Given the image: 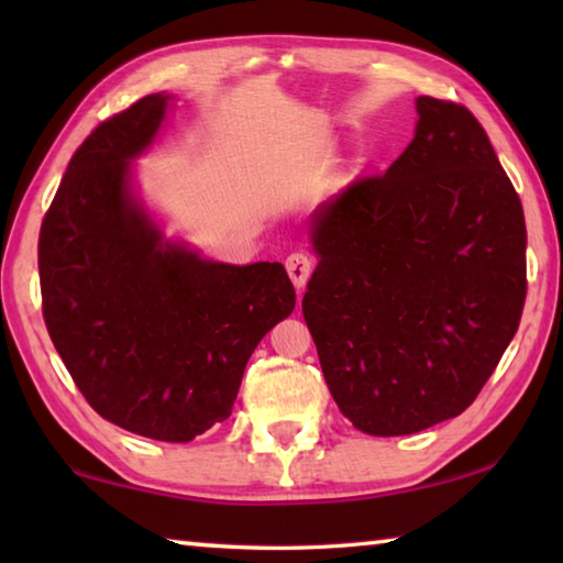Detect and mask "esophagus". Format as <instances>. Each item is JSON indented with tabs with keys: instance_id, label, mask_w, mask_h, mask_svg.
Here are the masks:
<instances>
[{
	"instance_id": "1",
	"label": "esophagus",
	"mask_w": 563,
	"mask_h": 563,
	"mask_svg": "<svg viewBox=\"0 0 563 563\" xmlns=\"http://www.w3.org/2000/svg\"><path fill=\"white\" fill-rule=\"evenodd\" d=\"M285 268H288V275H290L295 288L302 290L312 273V261L305 253H292V255H288V261H285Z\"/></svg>"
}]
</instances>
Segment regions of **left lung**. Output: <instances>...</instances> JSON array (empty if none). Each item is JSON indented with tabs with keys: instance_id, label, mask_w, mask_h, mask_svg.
I'll use <instances>...</instances> for the list:
<instances>
[{
	"instance_id": "obj_1",
	"label": "left lung",
	"mask_w": 563,
	"mask_h": 563,
	"mask_svg": "<svg viewBox=\"0 0 563 563\" xmlns=\"http://www.w3.org/2000/svg\"><path fill=\"white\" fill-rule=\"evenodd\" d=\"M417 129L383 176L312 216L302 295L340 412L373 437L462 415L499 365L527 300L521 201L474 113L417 99Z\"/></svg>"
}]
</instances>
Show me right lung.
<instances>
[{
    "label": "right lung",
    "instance_id": "obj_1",
    "mask_svg": "<svg viewBox=\"0 0 563 563\" xmlns=\"http://www.w3.org/2000/svg\"><path fill=\"white\" fill-rule=\"evenodd\" d=\"M166 93L101 121L76 148L40 231L42 312L87 402L158 442L231 417L243 369L295 308L280 263L228 265L170 243L131 194V161Z\"/></svg>",
    "mask_w": 563,
    "mask_h": 563
}]
</instances>
